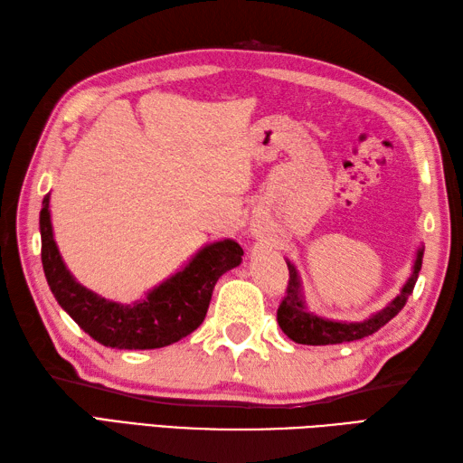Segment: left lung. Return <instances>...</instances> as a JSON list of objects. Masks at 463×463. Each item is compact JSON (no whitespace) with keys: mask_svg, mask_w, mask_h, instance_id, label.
I'll return each mask as SVG.
<instances>
[{"mask_svg":"<svg viewBox=\"0 0 463 463\" xmlns=\"http://www.w3.org/2000/svg\"><path fill=\"white\" fill-rule=\"evenodd\" d=\"M421 259H424V247L418 249L414 270H411V277L406 280L404 287H402L398 297L392 300L386 308L372 314L370 318L362 322L328 320L308 312L307 302H304L298 272L294 269V264L287 260L290 279L287 287V297L282 298L277 312L279 326L290 340H294L297 344H307V346H328V344H342V342H354V340L366 338L370 334L378 332L383 324H388L402 308H404L408 297L416 287L418 272L421 269Z\"/></svg>","mask_w":463,"mask_h":463,"instance_id":"8db88e82","label":"left lung"}]
</instances>
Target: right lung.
I'll return each mask as SVG.
<instances>
[{"mask_svg": "<svg viewBox=\"0 0 463 463\" xmlns=\"http://www.w3.org/2000/svg\"><path fill=\"white\" fill-rule=\"evenodd\" d=\"M42 262L49 288L80 328L103 346L153 350L169 346L201 326L213 288L226 270L242 262V249L231 239L206 244L171 279L146 292V298L119 304L81 287L67 270L53 239L49 194L39 213Z\"/></svg>", "mask_w": 463, "mask_h": 463, "instance_id": "obj_1", "label": "right lung"}]
</instances>
